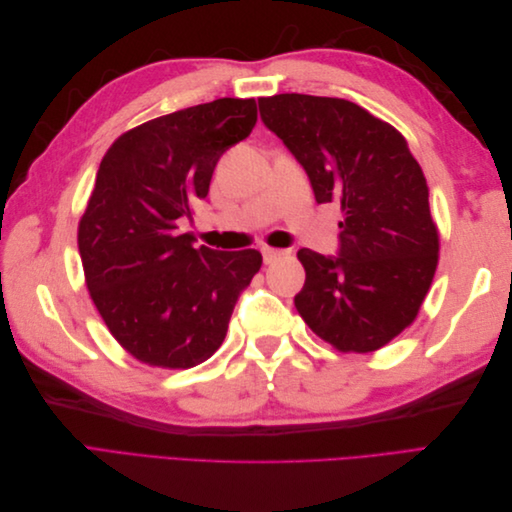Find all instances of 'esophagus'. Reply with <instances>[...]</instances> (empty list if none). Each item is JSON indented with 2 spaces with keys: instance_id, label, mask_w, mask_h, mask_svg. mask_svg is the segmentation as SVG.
<instances>
[{
  "instance_id": "1",
  "label": "esophagus",
  "mask_w": 512,
  "mask_h": 512,
  "mask_svg": "<svg viewBox=\"0 0 512 512\" xmlns=\"http://www.w3.org/2000/svg\"><path fill=\"white\" fill-rule=\"evenodd\" d=\"M262 260H265V265H271L277 258H282L284 252L282 250H273V247H262Z\"/></svg>"
}]
</instances>
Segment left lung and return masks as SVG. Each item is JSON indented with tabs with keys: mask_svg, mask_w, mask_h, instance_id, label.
I'll list each match as a JSON object with an SVG mask.
<instances>
[{
	"mask_svg": "<svg viewBox=\"0 0 512 512\" xmlns=\"http://www.w3.org/2000/svg\"><path fill=\"white\" fill-rule=\"evenodd\" d=\"M260 119L309 177L316 203L342 207L335 256L299 250V314L337 350L374 352L418 314L438 267L429 190L406 138L342 98H260Z\"/></svg>",
	"mask_w": 512,
	"mask_h": 512,
	"instance_id": "1",
	"label": "left lung"
}]
</instances>
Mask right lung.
<instances>
[{
  "label": "right lung",
  "mask_w": 512,
  "mask_h": 512,
  "mask_svg": "<svg viewBox=\"0 0 512 512\" xmlns=\"http://www.w3.org/2000/svg\"><path fill=\"white\" fill-rule=\"evenodd\" d=\"M256 119L252 98L190 106L121 134L100 162L79 252L102 320L138 361L168 369L207 361L262 265L256 250H196L179 228L207 198L222 153Z\"/></svg>",
  "instance_id": "add662e5"
}]
</instances>
